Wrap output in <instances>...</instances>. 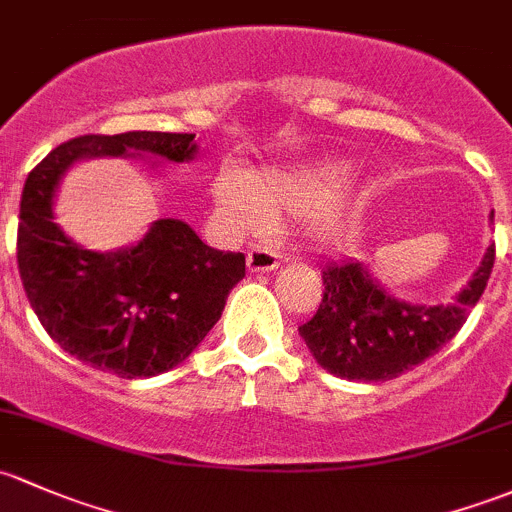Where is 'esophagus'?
<instances>
[{
	"label": "esophagus",
	"mask_w": 512,
	"mask_h": 512,
	"mask_svg": "<svg viewBox=\"0 0 512 512\" xmlns=\"http://www.w3.org/2000/svg\"><path fill=\"white\" fill-rule=\"evenodd\" d=\"M282 262V255L270 245H255L247 252V267L252 272H270Z\"/></svg>",
	"instance_id": "34e87169"
}]
</instances>
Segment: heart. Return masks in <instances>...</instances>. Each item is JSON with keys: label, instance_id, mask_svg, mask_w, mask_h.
Instances as JSON below:
<instances>
[{"label": "heart", "instance_id": "b5f03b06", "mask_svg": "<svg viewBox=\"0 0 512 512\" xmlns=\"http://www.w3.org/2000/svg\"><path fill=\"white\" fill-rule=\"evenodd\" d=\"M346 181V169L336 164L309 166L299 171H272L250 179V193L233 176L215 181V201L240 230H260L279 213H314L324 208ZM328 240L346 238L353 218L346 213H326L319 223Z\"/></svg>", "mask_w": 512, "mask_h": 512}]
</instances>
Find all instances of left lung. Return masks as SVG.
I'll return each instance as SVG.
<instances>
[{"label": "left lung", "mask_w": 512, "mask_h": 512, "mask_svg": "<svg viewBox=\"0 0 512 512\" xmlns=\"http://www.w3.org/2000/svg\"><path fill=\"white\" fill-rule=\"evenodd\" d=\"M496 262V242L483 255L469 287L451 304L417 306L383 292L353 260L321 272L324 297L299 326L321 368L336 378L378 383L392 380L444 348L469 319Z\"/></svg>", "instance_id": "8db88e82"}]
</instances>
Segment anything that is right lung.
Here are the masks:
<instances>
[{
    "label": "right lung",
    "mask_w": 512,
    "mask_h": 512,
    "mask_svg": "<svg viewBox=\"0 0 512 512\" xmlns=\"http://www.w3.org/2000/svg\"><path fill=\"white\" fill-rule=\"evenodd\" d=\"M193 139L176 132L83 134L58 144L26 179L16 233L21 284L48 336L90 368L132 380L186 360L245 277V255L203 245L174 218L157 220L129 250H83L53 223L58 179L75 159L120 157L127 149L186 161L196 154Z\"/></svg>",
    "instance_id": "obj_1"
}]
</instances>
